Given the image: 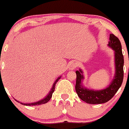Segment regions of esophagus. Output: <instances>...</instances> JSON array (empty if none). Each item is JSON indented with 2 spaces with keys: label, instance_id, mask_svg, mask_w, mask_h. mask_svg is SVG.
Returning a JSON list of instances; mask_svg holds the SVG:
<instances>
[{
  "label": "esophagus",
  "instance_id": "1",
  "mask_svg": "<svg viewBox=\"0 0 129 129\" xmlns=\"http://www.w3.org/2000/svg\"><path fill=\"white\" fill-rule=\"evenodd\" d=\"M77 67V64L75 61H71L69 64V69L71 70H75Z\"/></svg>",
  "mask_w": 129,
  "mask_h": 129
}]
</instances>
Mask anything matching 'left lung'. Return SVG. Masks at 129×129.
<instances>
[{
	"instance_id": "obj_1",
	"label": "left lung",
	"mask_w": 129,
	"mask_h": 129,
	"mask_svg": "<svg viewBox=\"0 0 129 129\" xmlns=\"http://www.w3.org/2000/svg\"><path fill=\"white\" fill-rule=\"evenodd\" d=\"M108 45L115 51V75L113 80L107 88L103 90H94L84 87L82 85V80L84 78L83 72L82 70L76 71V92L78 97L87 103L95 105L108 102L116 94L123 82L124 59L120 41L115 35L110 34V42Z\"/></svg>"
}]
</instances>
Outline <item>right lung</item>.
<instances>
[{"label": "right lung", "mask_w": 129, "mask_h": 129, "mask_svg": "<svg viewBox=\"0 0 129 129\" xmlns=\"http://www.w3.org/2000/svg\"><path fill=\"white\" fill-rule=\"evenodd\" d=\"M60 78H61V77H58V78H57V80H56V81L54 82V83L53 84V85H52V89H51V90H50V92H49V94H47V95L46 97H45V98H44L43 99H42V100L40 101H37V102H35V103H21V102H19L18 101L16 100L17 101V102L18 103H20L21 105H25V106H36V105H43V104H45V103H47V102H48L51 99V98H52V93L54 92V89H55V86H56V83H57V81L59 80L60 79Z\"/></svg>", "instance_id": "obj_1"}]
</instances>
